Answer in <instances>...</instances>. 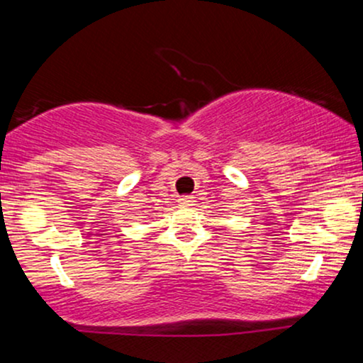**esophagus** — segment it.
<instances>
[{
    "mask_svg": "<svg viewBox=\"0 0 363 363\" xmlns=\"http://www.w3.org/2000/svg\"><path fill=\"white\" fill-rule=\"evenodd\" d=\"M193 203H194V199L191 198V196H182V198H179V206H182V208L193 206Z\"/></svg>",
    "mask_w": 363,
    "mask_h": 363,
    "instance_id": "obj_1",
    "label": "esophagus"
}]
</instances>
